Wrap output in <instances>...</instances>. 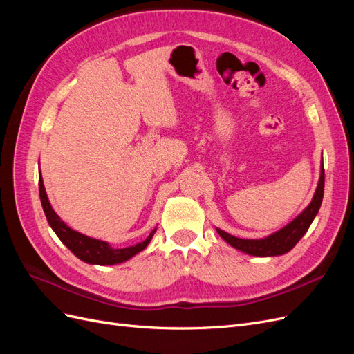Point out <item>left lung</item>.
Instances as JSON below:
<instances>
[{
  "mask_svg": "<svg viewBox=\"0 0 354 354\" xmlns=\"http://www.w3.org/2000/svg\"><path fill=\"white\" fill-rule=\"evenodd\" d=\"M324 187H325V169L324 164L320 168V178L315 192V196L312 202L308 203V207L299 214L297 218H294L291 223L276 233H272L270 236L263 239H241L232 234L226 233L224 230L217 229L220 236L226 241L233 248H236L242 252H246L255 257H274V255H283L288 251H291L297 242L301 239L306 232L308 230L310 224L315 220L316 214L319 212L320 203L324 199Z\"/></svg>",
  "mask_w": 354,
  "mask_h": 354,
  "instance_id": "1",
  "label": "left lung"
}]
</instances>
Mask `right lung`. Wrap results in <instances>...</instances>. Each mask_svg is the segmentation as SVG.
<instances>
[{"label": "right lung", "instance_id": "1", "mask_svg": "<svg viewBox=\"0 0 354 354\" xmlns=\"http://www.w3.org/2000/svg\"><path fill=\"white\" fill-rule=\"evenodd\" d=\"M38 185H39L41 205L46 212V217L51 229L55 230L59 239L84 263L97 264V266H112V264L124 263L127 260H130L136 254L143 251L149 245V242H151L153 233L156 232V229H153L151 234H149V236L140 243L127 246V248H112L108 242L85 236V234L71 229L68 224L57 216L55 209L51 208L50 201L46 194V189H44V183H42L41 173H39Z\"/></svg>", "mask_w": 354, "mask_h": 354}]
</instances>
